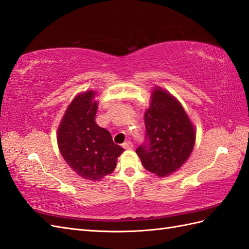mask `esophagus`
Returning <instances> with one entry per match:
<instances>
[{
	"mask_svg": "<svg viewBox=\"0 0 249 249\" xmlns=\"http://www.w3.org/2000/svg\"><path fill=\"white\" fill-rule=\"evenodd\" d=\"M123 147H124L125 149H131V148L133 147V144H132L130 141H127V142H125V143L123 144Z\"/></svg>",
	"mask_w": 249,
	"mask_h": 249,
	"instance_id": "34e87169",
	"label": "esophagus"
}]
</instances>
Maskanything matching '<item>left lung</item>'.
I'll list each match as a JSON object with an SVG mask.
<instances>
[{"instance_id": "1", "label": "left lung", "mask_w": 249, "mask_h": 249, "mask_svg": "<svg viewBox=\"0 0 249 249\" xmlns=\"http://www.w3.org/2000/svg\"><path fill=\"white\" fill-rule=\"evenodd\" d=\"M144 119L145 140L136 152L148 171L166 177L179 169L193 151V124L179 102L160 88L152 92Z\"/></svg>"}]
</instances>
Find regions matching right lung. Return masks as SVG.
<instances>
[{
  "instance_id": "1",
  "label": "right lung",
  "mask_w": 249,
  "mask_h": 249,
  "mask_svg": "<svg viewBox=\"0 0 249 249\" xmlns=\"http://www.w3.org/2000/svg\"><path fill=\"white\" fill-rule=\"evenodd\" d=\"M93 97V91L84 92L69 105L59 127L58 144L70 168L86 180L97 181L112 173L124 148L95 123L98 103Z\"/></svg>"
}]
</instances>
